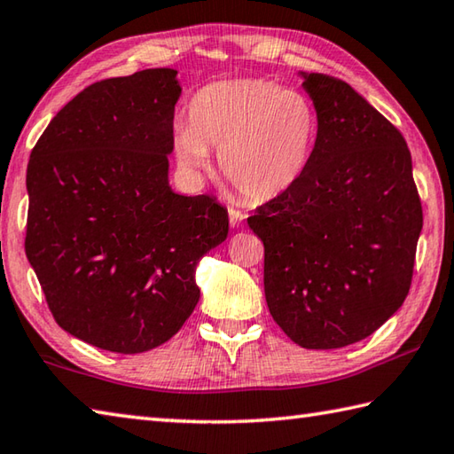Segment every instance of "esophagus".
Listing matches in <instances>:
<instances>
[{"label":"esophagus","mask_w":454,"mask_h":454,"mask_svg":"<svg viewBox=\"0 0 454 454\" xmlns=\"http://www.w3.org/2000/svg\"><path fill=\"white\" fill-rule=\"evenodd\" d=\"M228 218H230V226L239 228V226H242L246 215H244V212L236 210V208H228Z\"/></svg>","instance_id":"1"}]
</instances>
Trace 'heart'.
Here are the masks:
<instances>
[{"label": "heart", "mask_w": 454, "mask_h": 454, "mask_svg": "<svg viewBox=\"0 0 454 454\" xmlns=\"http://www.w3.org/2000/svg\"><path fill=\"white\" fill-rule=\"evenodd\" d=\"M189 121L175 128L176 161L192 175L218 151L224 179L250 200L287 192L313 155L318 118L313 102L262 78L218 80L192 96Z\"/></svg>", "instance_id": "b5f03b06"}]
</instances>
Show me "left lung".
I'll return each instance as SVG.
<instances>
[{"instance_id": "left-lung-1", "label": "left lung", "mask_w": 454, "mask_h": 454, "mask_svg": "<svg viewBox=\"0 0 454 454\" xmlns=\"http://www.w3.org/2000/svg\"><path fill=\"white\" fill-rule=\"evenodd\" d=\"M297 74L318 118L313 155L247 224L265 247L273 321L303 348L331 350L366 339L403 305L423 212L402 133L350 84Z\"/></svg>"}]
</instances>
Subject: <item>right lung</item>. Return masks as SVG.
<instances>
[{
    "label": "right lung",
    "mask_w": 454,
    "mask_h": 454,
    "mask_svg": "<svg viewBox=\"0 0 454 454\" xmlns=\"http://www.w3.org/2000/svg\"><path fill=\"white\" fill-rule=\"evenodd\" d=\"M173 68L84 88L43 131L27 167L25 252L62 331L139 354L199 303L194 271L228 236V212L168 184Z\"/></svg>",
    "instance_id": "obj_1"
}]
</instances>
